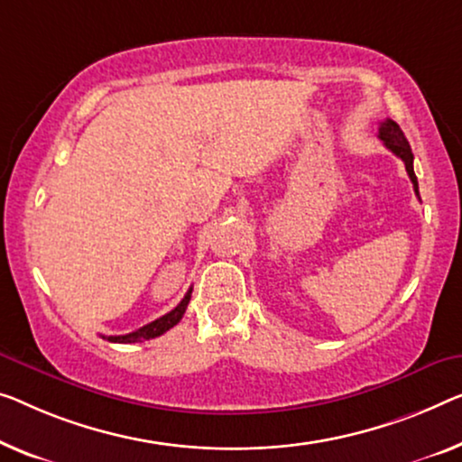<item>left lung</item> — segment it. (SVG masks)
<instances>
[{"label":"left lung","instance_id":"1","mask_svg":"<svg viewBox=\"0 0 462 462\" xmlns=\"http://www.w3.org/2000/svg\"><path fill=\"white\" fill-rule=\"evenodd\" d=\"M377 136L383 141L385 147H388L392 153L396 157H401L404 162V168H407V174L412 182V189H415L417 197H419V184H417V176H415V170H412V151H411V144L407 141V136L401 130V126L394 120H383L380 124V128H377Z\"/></svg>","mask_w":462,"mask_h":462}]
</instances>
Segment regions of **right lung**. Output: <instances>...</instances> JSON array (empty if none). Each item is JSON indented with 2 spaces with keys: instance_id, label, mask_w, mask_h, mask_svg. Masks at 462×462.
<instances>
[{
  "instance_id": "add662e5",
  "label": "right lung",
  "mask_w": 462,
  "mask_h": 462,
  "mask_svg": "<svg viewBox=\"0 0 462 462\" xmlns=\"http://www.w3.org/2000/svg\"><path fill=\"white\" fill-rule=\"evenodd\" d=\"M190 292H192V288H189V292L184 294V299L178 302V305L171 309L170 313L162 315L160 319L151 321V323H147V326L134 329V332H130V334H124V336H101V338H106L109 342H120V344H133V342H144V340L157 338V336H162L163 332H168L170 328H174L176 323L182 319V315H184V311H187V307H189Z\"/></svg>"
}]
</instances>
